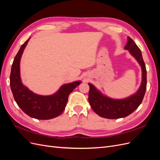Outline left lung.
<instances>
[{
    "instance_id": "1",
    "label": "left lung",
    "mask_w": 160,
    "mask_h": 160,
    "mask_svg": "<svg viewBox=\"0 0 160 160\" xmlns=\"http://www.w3.org/2000/svg\"><path fill=\"white\" fill-rule=\"evenodd\" d=\"M125 49L129 50L130 54L138 61L142 67V81L138 91L129 98L122 99H114L103 95L95 86L89 85V102L91 108L100 117L107 119H119L127 117L132 113L142 103L146 91L147 72L142 51L129 37H128Z\"/></svg>"
}]
</instances>
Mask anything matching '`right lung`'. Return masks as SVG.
I'll return each instance as SVG.
<instances>
[{
	"instance_id": "add662e5",
	"label": "right lung",
	"mask_w": 160,
	"mask_h": 160,
	"mask_svg": "<svg viewBox=\"0 0 160 160\" xmlns=\"http://www.w3.org/2000/svg\"><path fill=\"white\" fill-rule=\"evenodd\" d=\"M30 37L22 44L14 57L10 75V85L16 103L24 112L37 119H50L60 115L64 111L69 94L80 85L77 81L62 85L51 95H40L28 89L22 83L20 76V61L24 49Z\"/></svg>"
}]
</instances>
